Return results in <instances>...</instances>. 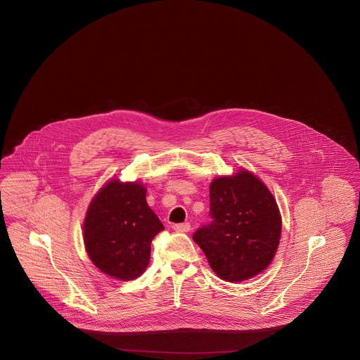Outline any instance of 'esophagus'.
<instances>
[{
    "mask_svg": "<svg viewBox=\"0 0 360 360\" xmlns=\"http://www.w3.org/2000/svg\"><path fill=\"white\" fill-rule=\"evenodd\" d=\"M172 228H174V231H176V232H189V231H191V224H189V222L174 224Z\"/></svg>",
    "mask_w": 360,
    "mask_h": 360,
    "instance_id": "obj_1",
    "label": "esophagus"
}]
</instances>
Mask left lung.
Here are the masks:
<instances>
[{
	"instance_id": "left-lung-1",
	"label": "left lung",
	"mask_w": 360,
	"mask_h": 360,
	"mask_svg": "<svg viewBox=\"0 0 360 360\" xmlns=\"http://www.w3.org/2000/svg\"><path fill=\"white\" fill-rule=\"evenodd\" d=\"M213 221L193 235L221 280L240 283L273 262L283 219L269 188L250 171L218 176L210 184Z\"/></svg>"
}]
</instances>
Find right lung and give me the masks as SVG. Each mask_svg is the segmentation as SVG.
<instances>
[{
	"label": "right lung",
	"instance_id": "obj_1",
	"mask_svg": "<svg viewBox=\"0 0 360 360\" xmlns=\"http://www.w3.org/2000/svg\"><path fill=\"white\" fill-rule=\"evenodd\" d=\"M164 225L146 202L141 182L110 179L91 199L83 240L91 263L104 274L131 281L150 262L153 238Z\"/></svg>",
	"mask_w": 360,
	"mask_h": 360
}]
</instances>
